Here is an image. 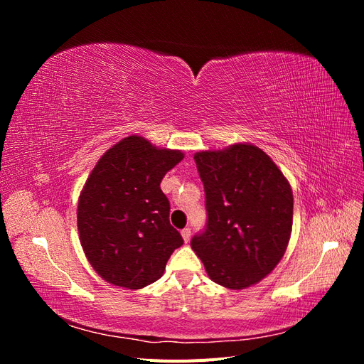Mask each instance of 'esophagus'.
<instances>
[{
	"label": "esophagus",
	"instance_id": "34e87169",
	"mask_svg": "<svg viewBox=\"0 0 364 364\" xmlns=\"http://www.w3.org/2000/svg\"><path fill=\"white\" fill-rule=\"evenodd\" d=\"M181 234H182V238H183L185 243H188L190 238H191V229L190 228H185V229H182Z\"/></svg>",
	"mask_w": 364,
	"mask_h": 364
}]
</instances>
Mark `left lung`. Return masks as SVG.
<instances>
[{
  "mask_svg": "<svg viewBox=\"0 0 364 364\" xmlns=\"http://www.w3.org/2000/svg\"><path fill=\"white\" fill-rule=\"evenodd\" d=\"M206 225L191 247L214 282L241 290L277 267L293 225V193L266 153L250 144L194 155Z\"/></svg>",
  "mask_w": 364,
  "mask_h": 364,
  "instance_id": "1",
  "label": "left lung"
}]
</instances>
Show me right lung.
Wrapping results in <instances>:
<instances>
[{
	"label": "right lung",
	"mask_w": 364,
	"mask_h": 364,
	"mask_svg": "<svg viewBox=\"0 0 364 364\" xmlns=\"http://www.w3.org/2000/svg\"><path fill=\"white\" fill-rule=\"evenodd\" d=\"M182 159V151L156 149L134 135L97 162L80 194L77 226L87 261L105 281L129 290L146 287L183 245L161 190L164 176Z\"/></svg>",
	"instance_id": "add662e5"
}]
</instances>
